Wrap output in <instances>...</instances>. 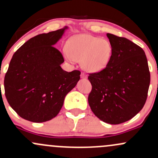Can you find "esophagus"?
<instances>
[{"mask_svg":"<svg viewBox=\"0 0 158 158\" xmlns=\"http://www.w3.org/2000/svg\"><path fill=\"white\" fill-rule=\"evenodd\" d=\"M81 77L82 78V79H87L86 74H85V73H81Z\"/></svg>","mask_w":158,"mask_h":158,"instance_id":"esophagus-1","label":"esophagus"}]
</instances>
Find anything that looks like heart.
I'll use <instances>...</instances> for the list:
<instances>
[{
    "mask_svg": "<svg viewBox=\"0 0 158 158\" xmlns=\"http://www.w3.org/2000/svg\"><path fill=\"white\" fill-rule=\"evenodd\" d=\"M63 51L69 61L81 60L83 69L91 73L102 71L109 63L112 46L108 40L88 34L77 35L69 39Z\"/></svg>",
    "mask_w": 158,
    "mask_h": 158,
    "instance_id": "1",
    "label": "heart"
}]
</instances>
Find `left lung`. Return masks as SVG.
Listing matches in <instances>:
<instances>
[{
  "mask_svg": "<svg viewBox=\"0 0 158 158\" xmlns=\"http://www.w3.org/2000/svg\"><path fill=\"white\" fill-rule=\"evenodd\" d=\"M112 46L109 63L102 71L89 73L92 90L88 103L103 122L117 125L140 111L147 99L150 72L144 50L123 37L107 33Z\"/></svg>",
  "mask_w": 158,
  "mask_h": 158,
  "instance_id": "1",
  "label": "left lung"
}]
</instances>
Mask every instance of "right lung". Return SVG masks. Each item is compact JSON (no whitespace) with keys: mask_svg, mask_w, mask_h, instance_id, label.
Here are the masks:
<instances>
[{"mask_svg":"<svg viewBox=\"0 0 158 158\" xmlns=\"http://www.w3.org/2000/svg\"><path fill=\"white\" fill-rule=\"evenodd\" d=\"M66 28L32 38L11 59L4 77L5 96L23 119L43 123L54 118L80 79L79 70H62L64 58L53 46Z\"/></svg>","mask_w":158,"mask_h":158,"instance_id":"right-lung-1","label":"right lung"}]
</instances>
